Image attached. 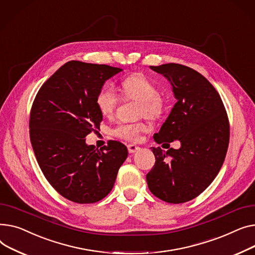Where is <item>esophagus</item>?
<instances>
[{"instance_id":"1","label":"esophagus","mask_w":255,"mask_h":255,"mask_svg":"<svg viewBox=\"0 0 255 255\" xmlns=\"http://www.w3.org/2000/svg\"><path fill=\"white\" fill-rule=\"evenodd\" d=\"M128 152L132 154L134 152H137L139 149H140V147L137 146V145H133V144H128Z\"/></svg>"}]
</instances>
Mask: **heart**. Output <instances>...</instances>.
I'll list each match as a JSON object with an SVG mask.
<instances>
[{
    "label": "heart",
    "mask_w": 255,
    "mask_h": 255,
    "mask_svg": "<svg viewBox=\"0 0 255 255\" xmlns=\"http://www.w3.org/2000/svg\"><path fill=\"white\" fill-rule=\"evenodd\" d=\"M121 91L128 99L140 103L139 114L145 115L150 119L158 118L164 110V100L158 94V89L142 75H131L125 78L121 85ZM118 103V97L114 88L110 85L103 86L97 97L96 105L100 113L104 117H112ZM148 130V126L143 122L138 123H121L112 128L114 137L128 142H137L141 133Z\"/></svg>",
    "instance_id": "b5f03b06"
}]
</instances>
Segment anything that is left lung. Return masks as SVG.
Wrapping results in <instances>:
<instances>
[{
  "label": "left lung",
  "instance_id": "obj_1",
  "mask_svg": "<svg viewBox=\"0 0 255 255\" xmlns=\"http://www.w3.org/2000/svg\"><path fill=\"white\" fill-rule=\"evenodd\" d=\"M150 69L170 81L177 100L154 141L170 145L178 140L181 147H151L155 163L146 180L158 199L181 204L197 198L220 171L230 141L229 118L219 94L199 72L173 63Z\"/></svg>",
  "mask_w": 255,
  "mask_h": 255
}]
</instances>
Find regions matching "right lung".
<instances>
[{
  "label": "right lung",
  "mask_w": 255,
  "mask_h": 255,
  "mask_svg": "<svg viewBox=\"0 0 255 255\" xmlns=\"http://www.w3.org/2000/svg\"><path fill=\"white\" fill-rule=\"evenodd\" d=\"M123 69L70 61L46 80L34 100L29 138L45 178L61 196L93 204L112 190L128 148L118 141L96 149L85 137L99 128L103 115L96 97Z\"/></svg>",
  "instance_id": "1"
}]
</instances>
